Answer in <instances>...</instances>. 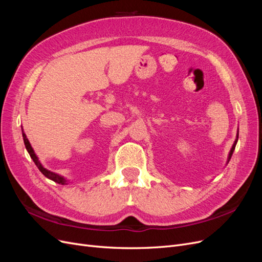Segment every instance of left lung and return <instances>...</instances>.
I'll list each match as a JSON object with an SVG mask.
<instances>
[{
    "instance_id": "obj_1",
    "label": "left lung",
    "mask_w": 262,
    "mask_h": 262,
    "mask_svg": "<svg viewBox=\"0 0 262 262\" xmlns=\"http://www.w3.org/2000/svg\"><path fill=\"white\" fill-rule=\"evenodd\" d=\"M237 140H238V134H237V139H236V141H235V143L233 144V146H232V149H231V152H229V155H228V162H229V160H231V157H232V155H233V152H234V149H235V146H236V143H237Z\"/></svg>"
}]
</instances>
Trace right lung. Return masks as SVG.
Listing matches in <instances>:
<instances>
[{"label":"right lung","instance_id":"obj_1","mask_svg":"<svg viewBox=\"0 0 262 262\" xmlns=\"http://www.w3.org/2000/svg\"><path fill=\"white\" fill-rule=\"evenodd\" d=\"M23 139H24V143H25L26 149L28 150V153H29L30 157L33 158V161H34V163L36 164L37 167L39 168V170H40L47 178H49V179L53 180L54 182H58V184L66 185V184H67V180H66L64 178L61 177V176H59V175H57V173H54V172H52V171H50V170H47L46 168H43V167H42L41 164H40V162L38 161V157L36 156V154H35V152H34L33 147H31V145H30V143H29L28 139L26 138V134H25V133H23Z\"/></svg>","mask_w":262,"mask_h":262}]
</instances>
